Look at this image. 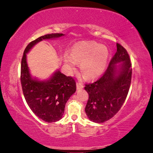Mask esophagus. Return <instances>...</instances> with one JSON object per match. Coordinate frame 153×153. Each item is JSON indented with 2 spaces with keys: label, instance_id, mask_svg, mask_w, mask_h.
Here are the masks:
<instances>
[{
  "label": "esophagus",
  "instance_id": "esophagus-1",
  "mask_svg": "<svg viewBox=\"0 0 153 153\" xmlns=\"http://www.w3.org/2000/svg\"><path fill=\"white\" fill-rule=\"evenodd\" d=\"M76 86H77V90H81L84 88V86H83V85L81 84V83H79V82H77L76 84Z\"/></svg>",
  "mask_w": 153,
  "mask_h": 153
}]
</instances>
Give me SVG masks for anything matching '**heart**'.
Instances as JSON below:
<instances>
[{
  "label": "heart",
  "instance_id": "obj_1",
  "mask_svg": "<svg viewBox=\"0 0 153 153\" xmlns=\"http://www.w3.org/2000/svg\"><path fill=\"white\" fill-rule=\"evenodd\" d=\"M108 48L93 41L75 44L70 51V56L65 55L64 62L69 71L75 69L76 63H79L82 74L87 79L100 77L106 70L108 65Z\"/></svg>",
  "mask_w": 153,
  "mask_h": 153
}]
</instances>
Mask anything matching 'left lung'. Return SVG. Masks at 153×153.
<instances>
[{"label":"left lung","mask_w":153,"mask_h":153,"mask_svg":"<svg viewBox=\"0 0 153 153\" xmlns=\"http://www.w3.org/2000/svg\"><path fill=\"white\" fill-rule=\"evenodd\" d=\"M131 71L128 52L117 43V52L105 73L84 88L89 94L85 111L90 121L104 123L120 110L128 94Z\"/></svg>","instance_id":"left-lung-1"}]
</instances>
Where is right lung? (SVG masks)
<instances>
[{"label":"right lung","mask_w":153,"mask_h":153,"mask_svg":"<svg viewBox=\"0 0 153 153\" xmlns=\"http://www.w3.org/2000/svg\"><path fill=\"white\" fill-rule=\"evenodd\" d=\"M64 33H51L40 36L25 48L21 65V83L28 106L33 113L48 123L60 120L65 104L76 91V84L58 69L48 79L40 80L31 75L27 63V54L36 44L44 40H53L65 36Z\"/></svg>","instance_id":"obj_1"}]
</instances>
